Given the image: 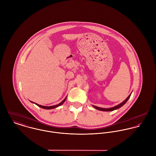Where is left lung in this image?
Wrapping results in <instances>:
<instances>
[{"mask_svg": "<svg viewBox=\"0 0 156 156\" xmlns=\"http://www.w3.org/2000/svg\"><path fill=\"white\" fill-rule=\"evenodd\" d=\"M131 94H132V93L129 95V97H127V98H126V99L123 102H122V103H120L119 105H117V106H114V107L111 108L106 109V108H99V107H97V106H93V107H94L95 109H97V110H99V111H114V110H116V109H118L120 108H121V107H122L123 105H124L126 103V102L128 101V100L129 99V98L130 97Z\"/></svg>", "mask_w": 156, "mask_h": 156, "instance_id": "obj_1", "label": "left lung"}]
</instances>
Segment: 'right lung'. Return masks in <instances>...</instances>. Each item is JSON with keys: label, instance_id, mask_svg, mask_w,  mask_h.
<instances>
[{"label": "right lung", "instance_id": "add662e5", "mask_svg": "<svg viewBox=\"0 0 156 156\" xmlns=\"http://www.w3.org/2000/svg\"><path fill=\"white\" fill-rule=\"evenodd\" d=\"M66 98H67V97H66L64 98V100L63 101H62L59 104L56 105H55V106H44L40 105H38V104H37V103H34V102H32V101H31L32 103H33L37 105L38 106L40 107V108H43V109H55V108H57V107H58V106L62 105L65 102V101L66 100Z\"/></svg>", "mask_w": 156, "mask_h": 156}]
</instances>
